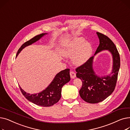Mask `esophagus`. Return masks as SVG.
<instances>
[{
  "instance_id": "esophagus-1",
  "label": "esophagus",
  "mask_w": 130,
  "mask_h": 130,
  "mask_svg": "<svg viewBox=\"0 0 130 130\" xmlns=\"http://www.w3.org/2000/svg\"><path fill=\"white\" fill-rule=\"evenodd\" d=\"M70 76L72 78H74L75 77H76V73L73 71H71L70 72Z\"/></svg>"
}]
</instances>
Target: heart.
<instances>
[{
    "label": "heart",
    "mask_w": 130,
    "mask_h": 130,
    "mask_svg": "<svg viewBox=\"0 0 130 130\" xmlns=\"http://www.w3.org/2000/svg\"><path fill=\"white\" fill-rule=\"evenodd\" d=\"M91 44L82 38H76L65 43L60 52L63 55L72 57V62L76 65L84 64L92 54Z\"/></svg>",
    "instance_id": "heart-1"
}]
</instances>
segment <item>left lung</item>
<instances>
[{
    "label": "left lung",
    "mask_w": 130,
    "mask_h": 130,
    "mask_svg": "<svg viewBox=\"0 0 130 130\" xmlns=\"http://www.w3.org/2000/svg\"><path fill=\"white\" fill-rule=\"evenodd\" d=\"M96 34L100 44L94 55L103 50H108L111 53L113 60L112 73L106 76H98L92 67L94 56L91 57L75 70L76 77L82 82V86L79 91L80 96L87 103L92 104L103 101L113 92L120 67V54L114 43L104 34L99 32Z\"/></svg>",
    "instance_id": "1"
}]
</instances>
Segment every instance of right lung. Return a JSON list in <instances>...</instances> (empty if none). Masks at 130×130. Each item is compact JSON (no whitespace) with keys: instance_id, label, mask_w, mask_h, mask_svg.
Returning a JSON list of instances; mask_svg holds the SVG:
<instances>
[{"instance_id":"1","label":"right lung","mask_w":130,"mask_h":130,"mask_svg":"<svg viewBox=\"0 0 130 130\" xmlns=\"http://www.w3.org/2000/svg\"><path fill=\"white\" fill-rule=\"evenodd\" d=\"M46 34V33L40 34L32 38L30 40L27 41L19 48L16 56L24 48L36 42ZM70 70L69 69H67L58 73L50 85L45 90L39 93L30 94L25 92L19 86L20 90L26 99L32 103L41 106H51L57 103L60 100L61 97V88L66 83H68L70 80L71 77L70 75Z\"/></svg>"}]
</instances>
